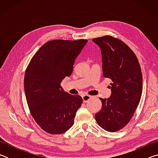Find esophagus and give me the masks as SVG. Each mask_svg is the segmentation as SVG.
Returning <instances> with one entry per match:
<instances>
[{"mask_svg":"<svg viewBox=\"0 0 158 158\" xmlns=\"http://www.w3.org/2000/svg\"><path fill=\"white\" fill-rule=\"evenodd\" d=\"M82 98H83V102H87L91 98V96L89 95H83Z\"/></svg>","mask_w":158,"mask_h":158,"instance_id":"1","label":"esophagus"}]
</instances>
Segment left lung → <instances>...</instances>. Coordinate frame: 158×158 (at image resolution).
I'll return each instance as SVG.
<instances>
[{
	"label": "left lung",
	"mask_w": 158,
	"mask_h": 158,
	"mask_svg": "<svg viewBox=\"0 0 158 158\" xmlns=\"http://www.w3.org/2000/svg\"><path fill=\"white\" fill-rule=\"evenodd\" d=\"M93 41L101 49L103 75L111 80V97L100 98L102 105L95 120L104 130L114 132L130 122L139 104L142 73L135 53L124 42L111 35Z\"/></svg>",
	"instance_id": "8db88e82"
}]
</instances>
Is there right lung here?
<instances>
[{
	"mask_svg": "<svg viewBox=\"0 0 158 158\" xmlns=\"http://www.w3.org/2000/svg\"><path fill=\"white\" fill-rule=\"evenodd\" d=\"M87 40H53L36 52L24 76L26 101L35 121L51 135H60L74 124L82 98L63 91L60 82L73 73L75 58Z\"/></svg>",
	"mask_w": 158,
	"mask_h": 158,
	"instance_id": "1",
	"label": "right lung"
}]
</instances>
